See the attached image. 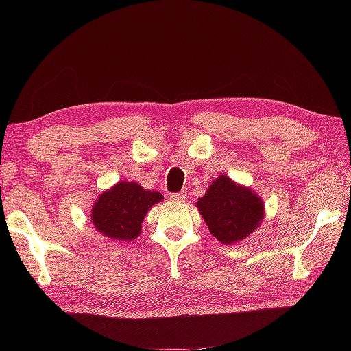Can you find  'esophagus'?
I'll return each mask as SVG.
<instances>
[{"mask_svg": "<svg viewBox=\"0 0 351 351\" xmlns=\"http://www.w3.org/2000/svg\"><path fill=\"white\" fill-rule=\"evenodd\" d=\"M169 199L174 200V202H184L186 200V195L182 192V193H173L169 195Z\"/></svg>", "mask_w": 351, "mask_h": 351, "instance_id": "34e87169", "label": "esophagus"}]
</instances>
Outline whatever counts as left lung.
<instances>
[{
	"label": "left lung",
	"instance_id": "left-lung-1",
	"mask_svg": "<svg viewBox=\"0 0 351 351\" xmlns=\"http://www.w3.org/2000/svg\"><path fill=\"white\" fill-rule=\"evenodd\" d=\"M196 206L210 234L224 244L249 237L263 219V202L258 193L227 176L215 178Z\"/></svg>",
	"mask_w": 351,
	"mask_h": 351
}]
</instances>
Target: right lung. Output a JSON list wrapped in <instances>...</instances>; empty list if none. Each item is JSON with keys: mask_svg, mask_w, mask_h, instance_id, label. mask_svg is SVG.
<instances>
[{"mask_svg": "<svg viewBox=\"0 0 351 351\" xmlns=\"http://www.w3.org/2000/svg\"><path fill=\"white\" fill-rule=\"evenodd\" d=\"M162 199L156 190H146L134 182H119L99 195L92 206L90 221L102 236L130 241L139 237L147 210Z\"/></svg>", "mask_w": 351, "mask_h": 351, "instance_id": "add662e5", "label": "right lung"}]
</instances>
